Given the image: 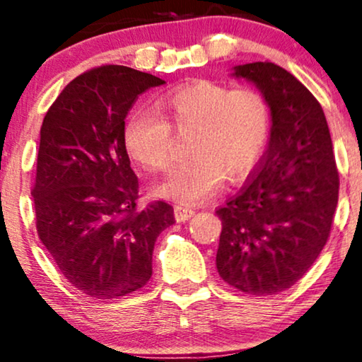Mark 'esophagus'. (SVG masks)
Segmentation results:
<instances>
[{
    "instance_id": "1",
    "label": "esophagus",
    "mask_w": 362,
    "mask_h": 362,
    "mask_svg": "<svg viewBox=\"0 0 362 362\" xmlns=\"http://www.w3.org/2000/svg\"><path fill=\"white\" fill-rule=\"evenodd\" d=\"M195 211L192 206H184V205H177L175 209H173V215H175V220L177 221H185L189 220L192 215H194Z\"/></svg>"
}]
</instances>
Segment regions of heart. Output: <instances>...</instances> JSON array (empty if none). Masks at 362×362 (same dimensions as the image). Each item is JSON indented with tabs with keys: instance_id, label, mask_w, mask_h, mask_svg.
<instances>
[{
	"instance_id": "obj_1",
	"label": "heart",
	"mask_w": 362,
	"mask_h": 362,
	"mask_svg": "<svg viewBox=\"0 0 362 362\" xmlns=\"http://www.w3.org/2000/svg\"><path fill=\"white\" fill-rule=\"evenodd\" d=\"M157 112L137 110L124 125L129 156L148 172L167 170L175 132H194L189 158L177 163L157 187L167 199L197 204L214 197L228 180H238L257 165L267 147L272 114L268 100L252 88L197 81L158 99Z\"/></svg>"
}]
</instances>
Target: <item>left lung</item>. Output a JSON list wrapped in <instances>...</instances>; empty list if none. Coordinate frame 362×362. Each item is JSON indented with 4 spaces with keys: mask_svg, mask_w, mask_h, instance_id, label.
I'll list each match as a JSON object with an SVG mask.
<instances>
[{
    "mask_svg": "<svg viewBox=\"0 0 362 362\" xmlns=\"http://www.w3.org/2000/svg\"><path fill=\"white\" fill-rule=\"evenodd\" d=\"M268 100L272 131L258 172L216 210L220 276L248 295H276L313 267L329 237L339 175L315 95L273 62L233 67Z\"/></svg>",
    "mask_w": 362,
    "mask_h": 362,
    "instance_id": "left-lung-1",
    "label": "left lung"
}]
</instances>
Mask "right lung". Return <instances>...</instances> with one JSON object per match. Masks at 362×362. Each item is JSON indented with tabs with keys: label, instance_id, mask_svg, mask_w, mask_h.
Returning <instances> with one entry per match:
<instances>
[{
	"label": "right lung",
	"instance_id": "obj_1",
	"mask_svg": "<svg viewBox=\"0 0 362 362\" xmlns=\"http://www.w3.org/2000/svg\"><path fill=\"white\" fill-rule=\"evenodd\" d=\"M160 84L127 66L95 67L71 81L42 120L36 230L62 276L90 298L141 290L157 237L175 221L162 200L137 210L139 178L124 142L129 110Z\"/></svg>",
	"mask_w": 362,
	"mask_h": 362
}]
</instances>
